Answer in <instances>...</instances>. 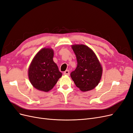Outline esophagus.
<instances>
[{"instance_id": "34e87169", "label": "esophagus", "mask_w": 133, "mask_h": 133, "mask_svg": "<svg viewBox=\"0 0 133 133\" xmlns=\"http://www.w3.org/2000/svg\"><path fill=\"white\" fill-rule=\"evenodd\" d=\"M64 75H69L70 73H69V70H66L64 72Z\"/></svg>"}]
</instances>
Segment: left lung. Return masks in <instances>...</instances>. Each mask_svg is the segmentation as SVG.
Masks as SVG:
<instances>
[{"mask_svg":"<svg viewBox=\"0 0 133 133\" xmlns=\"http://www.w3.org/2000/svg\"><path fill=\"white\" fill-rule=\"evenodd\" d=\"M77 60V66L70 74L76 86L82 91L93 89L100 82L103 69L99 60L90 48L83 44L71 46Z\"/></svg>","mask_w":133,"mask_h":133,"instance_id":"8db88e82","label":"left lung"}]
</instances>
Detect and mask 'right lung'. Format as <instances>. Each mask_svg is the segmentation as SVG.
Instances as JSON below:
<instances>
[{
  "instance_id": "obj_1",
  "label": "right lung",
  "mask_w": 133,
  "mask_h": 133,
  "mask_svg": "<svg viewBox=\"0 0 133 133\" xmlns=\"http://www.w3.org/2000/svg\"><path fill=\"white\" fill-rule=\"evenodd\" d=\"M54 51L51 48H44L35 55L28 69V76L36 89L48 92L57 83L62 73L53 61Z\"/></svg>"
}]
</instances>
